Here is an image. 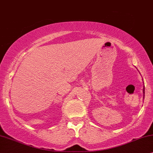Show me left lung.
<instances>
[{"label": "left lung", "instance_id": "8db88e82", "mask_svg": "<svg viewBox=\"0 0 153 153\" xmlns=\"http://www.w3.org/2000/svg\"><path fill=\"white\" fill-rule=\"evenodd\" d=\"M143 94H145V88H143ZM143 97H144V96H143Z\"/></svg>", "mask_w": 153, "mask_h": 153}]
</instances>
